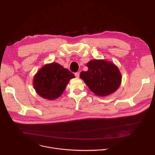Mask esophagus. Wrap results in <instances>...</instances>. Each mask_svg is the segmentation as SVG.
Returning a JSON list of instances; mask_svg holds the SVG:
<instances>
[{"label": "esophagus", "instance_id": "1", "mask_svg": "<svg viewBox=\"0 0 155 155\" xmlns=\"http://www.w3.org/2000/svg\"><path fill=\"white\" fill-rule=\"evenodd\" d=\"M75 77H76L77 78H78V77H80V72H76V73L75 74Z\"/></svg>", "mask_w": 155, "mask_h": 155}]
</instances>
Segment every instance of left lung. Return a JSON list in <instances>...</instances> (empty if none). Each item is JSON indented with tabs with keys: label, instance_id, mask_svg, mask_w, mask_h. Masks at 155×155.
I'll return each instance as SVG.
<instances>
[{
	"label": "left lung",
	"instance_id": "obj_1",
	"mask_svg": "<svg viewBox=\"0 0 155 155\" xmlns=\"http://www.w3.org/2000/svg\"><path fill=\"white\" fill-rule=\"evenodd\" d=\"M88 70L80 77L96 95L106 96L117 91L121 82V74L112 62L103 59L91 60L86 64Z\"/></svg>",
	"mask_w": 155,
	"mask_h": 155
}]
</instances>
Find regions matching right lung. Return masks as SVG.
Returning a JSON list of instances; mask_svg holds the SVG:
<instances>
[{"label": "right lung", "instance_id": "right-lung-1", "mask_svg": "<svg viewBox=\"0 0 155 155\" xmlns=\"http://www.w3.org/2000/svg\"><path fill=\"white\" fill-rule=\"evenodd\" d=\"M75 75L58 63L47 64L35 75L33 85L37 93L43 98L53 100L65 90L69 80Z\"/></svg>", "mask_w": 155, "mask_h": 155}]
</instances>
